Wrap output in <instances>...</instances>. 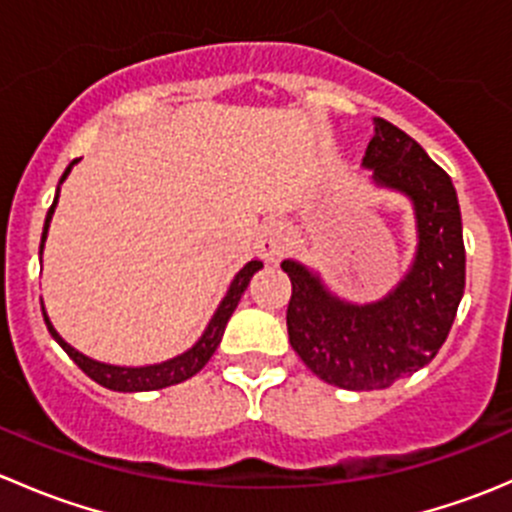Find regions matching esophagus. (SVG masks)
I'll return each instance as SVG.
<instances>
[{
  "mask_svg": "<svg viewBox=\"0 0 512 512\" xmlns=\"http://www.w3.org/2000/svg\"><path fill=\"white\" fill-rule=\"evenodd\" d=\"M289 245V232L287 225L275 220V223H267L262 227V235H260V252L267 262H277L282 255H285Z\"/></svg>",
  "mask_w": 512,
  "mask_h": 512,
  "instance_id": "obj_1",
  "label": "esophagus"
}]
</instances>
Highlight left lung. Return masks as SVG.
Here are the masks:
<instances>
[{"label": "left lung", "mask_w": 512, "mask_h": 512, "mask_svg": "<svg viewBox=\"0 0 512 512\" xmlns=\"http://www.w3.org/2000/svg\"><path fill=\"white\" fill-rule=\"evenodd\" d=\"M374 180L414 200L418 252L411 272L381 302L344 304L297 262H282L292 282L289 344L312 374L349 391L386 389L426 366L446 342L466 287V247L456 188L443 168L401 128L374 118L364 153Z\"/></svg>", "instance_id": "1"}]
</instances>
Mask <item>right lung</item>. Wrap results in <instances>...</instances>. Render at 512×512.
Masks as SVG:
<instances>
[{"instance_id": "1", "label": "right lung", "mask_w": 512, "mask_h": 512, "mask_svg": "<svg viewBox=\"0 0 512 512\" xmlns=\"http://www.w3.org/2000/svg\"><path fill=\"white\" fill-rule=\"evenodd\" d=\"M76 160H79V158H76ZM76 160H74V163H76ZM74 163H71V165H74ZM71 165L64 170V175H61L59 183H64L66 175L71 173ZM56 198H59V190H56ZM56 198H54V205L49 208V213H46L44 232H41V247H44L46 230H49L51 215H54ZM260 267H262L260 260L247 262V265L242 267L240 272H237L235 280H232V285H230V289H227L225 299L220 302L218 312L213 314V319H210L208 329H205V334L200 337V342L195 344L190 352L175 356V359H170V361H163V364L138 366V369H131V366L101 364V361L89 359V356H84L81 352H76L74 347H69V344H66L64 339L56 334V329L51 327L46 312H44V322H46V327H49L51 337H54L56 342L61 344V349H64V352L69 354L71 359H74V364L79 366V369L84 371L86 376H91L96 384L106 386V389H111V391H156V389H165V386H173V384H180V381L190 379V376L198 374V371L203 369L205 364H208L210 356H213L215 349H218L220 339H223L227 319L232 317V312H235L237 302H240V297H242V292H245L247 285H250V277L255 275Z\"/></svg>"}]
</instances>
